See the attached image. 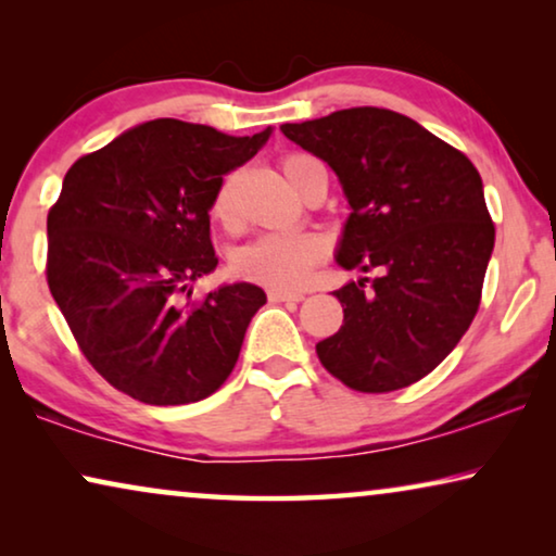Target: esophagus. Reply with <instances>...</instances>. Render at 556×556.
Masks as SVG:
<instances>
[{
	"label": "esophagus",
	"mask_w": 556,
	"mask_h": 556,
	"mask_svg": "<svg viewBox=\"0 0 556 556\" xmlns=\"http://www.w3.org/2000/svg\"><path fill=\"white\" fill-rule=\"evenodd\" d=\"M268 301L270 303H299L303 301V293H295V291H268Z\"/></svg>",
	"instance_id": "esophagus-1"
}]
</instances>
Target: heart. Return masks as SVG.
Returning a JSON list of instances; mask_svg holds the SVG:
<instances>
[{
  "mask_svg": "<svg viewBox=\"0 0 556 556\" xmlns=\"http://www.w3.org/2000/svg\"><path fill=\"white\" fill-rule=\"evenodd\" d=\"M316 159L308 154H283L280 169L286 179L295 187L301 172ZM212 217L227 230L238 227V210H235V177L219 181L210 204ZM326 257V242L316 232H265L261 238L240 248L232 257V268L238 276L253 283L276 288V291H291L301 288L311 278V273Z\"/></svg>",
  "mask_w": 556,
  "mask_h": 556,
  "instance_id": "b5f03b06",
  "label": "heart"
}]
</instances>
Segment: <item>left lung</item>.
<instances>
[{"instance_id":"left-lung-1","label":"left lung","mask_w":556,"mask_h":556,"mask_svg":"<svg viewBox=\"0 0 556 556\" xmlns=\"http://www.w3.org/2000/svg\"><path fill=\"white\" fill-rule=\"evenodd\" d=\"M339 174L352 215L337 261L375 278L337 295L344 324L316 354L349 390L420 382L481 306L496 227L470 159L417 121L359 105L280 126Z\"/></svg>"}]
</instances>
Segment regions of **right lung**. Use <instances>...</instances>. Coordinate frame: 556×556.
I'll list each match as a JSON object with an SVG mask.
<instances>
[{
    "label": "right lung",
    "mask_w": 556,
    "mask_h": 556,
    "mask_svg": "<svg viewBox=\"0 0 556 556\" xmlns=\"http://www.w3.org/2000/svg\"><path fill=\"white\" fill-rule=\"evenodd\" d=\"M268 136L159 118L67 169L48 212L45 276L83 356L118 392L189 405L230 377L265 293L235 283L192 299L189 283L217 265L210 204L223 174Z\"/></svg>",
    "instance_id": "add662e5"
}]
</instances>
